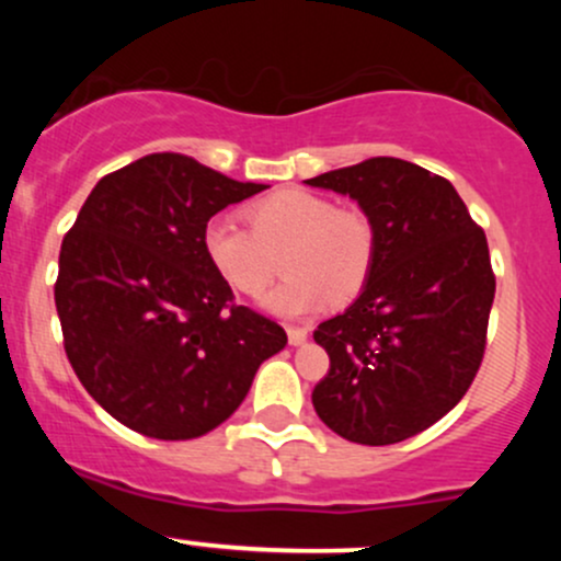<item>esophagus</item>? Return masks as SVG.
<instances>
[{"label":"esophagus","mask_w":561,"mask_h":561,"mask_svg":"<svg viewBox=\"0 0 561 561\" xmlns=\"http://www.w3.org/2000/svg\"><path fill=\"white\" fill-rule=\"evenodd\" d=\"M287 340L289 345H302L308 340L306 327H287Z\"/></svg>","instance_id":"esophagus-1"}]
</instances>
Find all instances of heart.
I'll return each mask as SVG.
<instances>
[{
  "mask_svg": "<svg viewBox=\"0 0 561 561\" xmlns=\"http://www.w3.org/2000/svg\"><path fill=\"white\" fill-rule=\"evenodd\" d=\"M244 218L250 230L234 218H210L199 237L203 255L224 285L248 298L272 285L282 255L287 276L263 298L276 317L345 306L369 285L377 224L364 208L293 186L250 203Z\"/></svg>",
  "mask_w": 561,
  "mask_h": 561,
  "instance_id": "b5f03b06",
  "label": "heart"
}]
</instances>
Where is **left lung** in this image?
Here are the masks:
<instances>
[{"label": "left lung", "instance_id": "8db88e82", "mask_svg": "<svg viewBox=\"0 0 561 561\" xmlns=\"http://www.w3.org/2000/svg\"><path fill=\"white\" fill-rule=\"evenodd\" d=\"M308 184L351 195L377 224L369 285L313 332L330 353L313 409L351 443H401L465 398L485 356L495 295L485 231L448 179L409 160L369 158Z\"/></svg>", "mask_w": 561, "mask_h": 561}]
</instances>
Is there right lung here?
I'll list each match as a JSON object with an SVG mask.
<instances>
[{"instance_id": "add662e5", "label": "right lung", "mask_w": 561, "mask_h": 561, "mask_svg": "<svg viewBox=\"0 0 561 561\" xmlns=\"http://www.w3.org/2000/svg\"><path fill=\"white\" fill-rule=\"evenodd\" d=\"M266 184L156 152L102 176L62 237L55 306L76 377L134 433L190 440L227 422L287 334L203 255V227Z\"/></svg>"}]
</instances>
